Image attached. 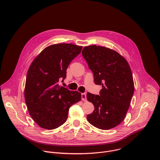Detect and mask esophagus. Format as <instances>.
<instances>
[{"mask_svg": "<svg viewBox=\"0 0 160 160\" xmlns=\"http://www.w3.org/2000/svg\"><path fill=\"white\" fill-rule=\"evenodd\" d=\"M81 96H82V99L83 101H85L87 100V94H86L85 92L82 93Z\"/></svg>", "mask_w": 160, "mask_h": 160, "instance_id": "esophagus-1", "label": "esophagus"}]
</instances>
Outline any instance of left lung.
<instances>
[{"instance_id": "obj_1", "label": "left lung", "mask_w": 160, "mask_h": 160, "mask_svg": "<svg viewBox=\"0 0 160 160\" xmlns=\"http://www.w3.org/2000/svg\"><path fill=\"white\" fill-rule=\"evenodd\" d=\"M82 53L93 73L95 84L102 87L99 95L87 94L95 108L87 119L99 129L115 127L124 120L134 92L130 66L119 53L105 47L90 45Z\"/></svg>"}]
</instances>
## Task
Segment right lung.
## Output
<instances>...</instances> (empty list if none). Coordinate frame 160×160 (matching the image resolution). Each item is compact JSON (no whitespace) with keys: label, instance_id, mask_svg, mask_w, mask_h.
<instances>
[{"label":"right lung","instance_id":"obj_1","mask_svg":"<svg viewBox=\"0 0 160 160\" xmlns=\"http://www.w3.org/2000/svg\"><path fill=\"white\" fill-rule=\"evenodd\" d=\"M72 43L53 44L33 60L27 75L25 99L30 115L41 128L53 130L67 120L70 108L81 100V93L58 82L66 77V69L82 51Z\"/></svg>","mask_w":160,"mask_h":160}]
</instances>
